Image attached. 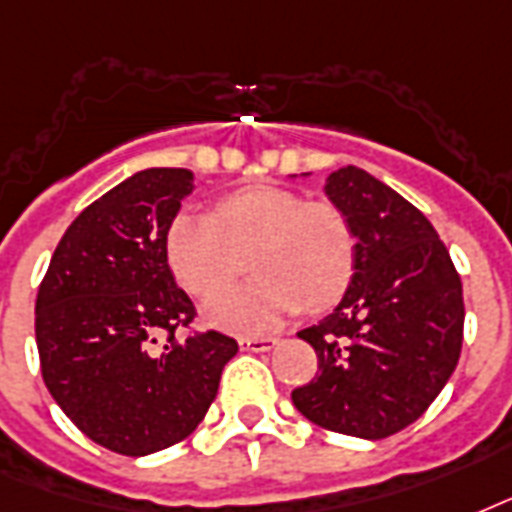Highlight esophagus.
Segmentation results:
<instances>
[{
	"mask_svg": "<svg viewBox=\"0 0 512 512\" xmlns=\"http://www.w3.org/2000/svg\"><path fill=\"white\" fill-rule=\"evenodd\" d=\"M275 344H277V339H272V336H261V339H256V336H245V339H240V350L267 352V350H272Z\"/></svg>",
	"mask_w": 512,
	"mask_h": 512,
	"instance_id": "1",
	"label": "esophagus"
}]
</instances>
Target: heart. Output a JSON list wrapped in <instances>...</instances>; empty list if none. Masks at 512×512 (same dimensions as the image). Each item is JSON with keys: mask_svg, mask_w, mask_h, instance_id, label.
Returning a JSON list of instances; mask_svg holds the SVG:
<instances>
[{"mask_svg": "<svg viewBox=\"0 0 512 512\" xmlns=\"http://www.w3.org/2000/svg\"><path fill=\"white\" fill-rule=\"evenodd\" d=\"M173 275L194 296L229 285L251 261L256 280L216 293L205 318L237 334H261L288 315L342 299L358 261V237L334 202H304L280 186H251L219 202L216 216L178 213L165 235Z\"/></svg>", "mask_w": 512, "mask_h": 512, "instance_id": "heart-1", "label": "heart"}]
</instances>
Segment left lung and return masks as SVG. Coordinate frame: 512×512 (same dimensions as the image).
I'll return each instance as SVG.
<instances>
[{
  "label": "left lung",
  "mask_w": 512,
  "mask_h": 512,
  "mask_svg": "<svg viewBox=\"0 0 512 512\" xmlns=\"http://www.w3.org/2000/svg\"><path fill=\"white\" fill-rule=\"evenodd\" d=\"M323 192L358 237L342 301L299 331L318 376L291 392L315 425L379 441L417 422L454 374L462 350V280L433 224L395 189L347 165Z\"/></svg>",
  "instance_id": "obj_1"
}]
</instances>
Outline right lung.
Instances as JSON below:
<instances>
[{
  "label": "right lung",
  "mask_w": 512,
  "mask_h": 512,
  "mask_svg": "<svg viewBox=\"0 0 512 512\" xmlns=\"http://www.w3.org/2000/svg\"><path fill=\"white\" fill-rule=\"evenodd\" d=\"M192 192L186 168L133 173L71 221L39 285L47 390L90 441L125 457L192 435L237 355L216 331L176 336L194 304L170 272L165 235Z\"/></svg>",
  "instance_id": "obj_1"
}]
</instances>
